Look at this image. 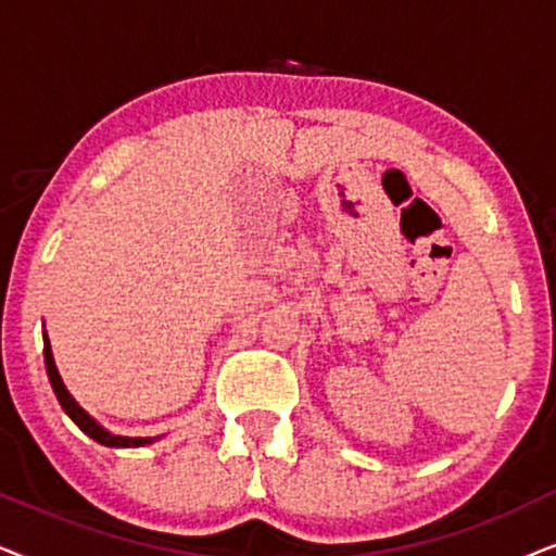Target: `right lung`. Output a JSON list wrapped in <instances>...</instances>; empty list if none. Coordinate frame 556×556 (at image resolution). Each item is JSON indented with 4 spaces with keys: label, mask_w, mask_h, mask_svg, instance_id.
<instances>
[{
    "label": "right lung",
    "mask_w": 556,
    "mask_h": 556,
    "mask_svg": "<svg viewBox=\"0 0 556 556\" xmlns=\"http://www.w3.org/2000/svg\"><path fill=\"white\" fill-rule=\"evenodd\" d=\"M45 339V367H48V377H50V384H52V392H55V397L60 402V407L65 409V415L71 417V420L78 425V428L86 432L88 438H93L96 443L101 445H109V447H141V445H151L156 438H124V435H113L105 428H101L93 417H90L86 409H83L78 402L73 400V394L67 392V387L63 384V379H60V371L55 367V359H52V349H50V339L48 333H42Z\"/></svg>",
    "instance_id": "1"
}]
</instances>
